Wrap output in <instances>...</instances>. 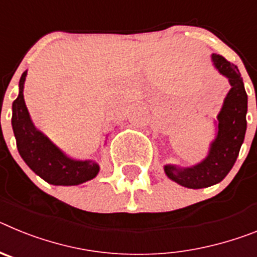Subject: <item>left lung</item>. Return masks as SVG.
<instances>
[{
	"label": "left lung",
	"instance_id": "1",
	"mask_svg": "<svg viewBox=\"0 0 257 257\" xmlns=\"http://www.w3.org/2000/svg\"><path fill=\"white\" fill-rule=\"evenodd\" d=\"M213 67L226 77L231 88L220 109L215 139L211 142L206 158L189 167L165 165L166 176L179 185L189 189H201L220 183L234 166L243 144L247 128V94L238 67L221 55H211Z\"/></svg>",
	"mask_w": 257,
	"mask_h": 257
}]
</instances>
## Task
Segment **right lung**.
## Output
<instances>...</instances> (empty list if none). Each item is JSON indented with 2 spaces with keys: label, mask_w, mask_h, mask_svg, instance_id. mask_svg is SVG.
<instances>
[{
  "label": "right lung",
  "mask_w": 257,
  "mask_h": 257,
  "mask_svg": "<svg viewBox=\"0 0 257 257\" xmlns=\"http://www.w3.org/2000/svg\"><path fill=\"white\" fill-rule=\"evenodd\" d=\"M27 70L19 81V94L13 103V131L20 157L29 169L52 185H78L91 180L99 174L94 160H74L36 128L24 101Z\"/></svg>",
  "instance_id": "right-lung-1"
}]
</instances>
